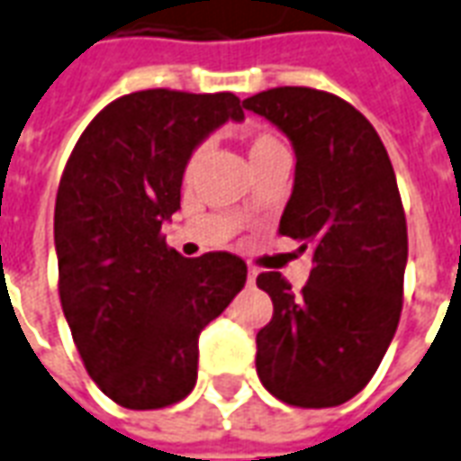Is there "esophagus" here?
<instances>
[{"label": "esophagus", "mask_w": 461, "mask_h": 461, "mask_svg": "<svg viewBox=\"0 0 461 461\" xmlns=\"http://www.w3.org/2000/svg\"><path fill=\"white\" fill-rule=\"evenodd\" d=\"M254 283H257V271H254V268H249L247 285H254Z\"/></svg>", "instance_id": "obj_1"}]
</instances>
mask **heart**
<instances>
[{
	"label": "heart",
	"mask_w": 461,
	"mask_h": 461,
	"mask_svg": "<svg viewBox=\"0 0 461 461\" xmlns=\"http://www.w3.org/2000/svg\"><path fill=\"white\" fill-rule=\"evenodd\" d=\"M285 146L274 131H251L247 136V156L251 166H257L261 161L276 158V156H285ZM203 158V151H195L187 161V176H193V170L197 168V163Z\"/></svg>",
	"instance_id": "heart-1"
}]
</instances>
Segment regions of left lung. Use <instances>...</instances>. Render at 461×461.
Here are the masks:
<instances>
[{
  "label": "left lung",
  "mask_w": 461,
  "mask_h": 461,
  "mask_svg": "<svg viewBox=\"0 0 461 461\" xmlns=\"http://www.w3.org/2000/svg\"><path fill=\"white\" fill-rule=\"evenodd\" d=\"M244 109L293 144L278 234L312 254L300 295L276 271L257 278L274 300L257 335L258 378L288 405H342L376 374L403 308L408 230L393 166L369 119L330 92L276 87Z\"/></svg>",
  "instance_id": "obj_1"
}]
</instances>
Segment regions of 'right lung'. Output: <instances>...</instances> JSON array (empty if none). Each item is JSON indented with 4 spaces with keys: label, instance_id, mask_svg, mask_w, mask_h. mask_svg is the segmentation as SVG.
Wrapping results in <instances>:
<instances>
[{
    "label": "right lung",
    "instance_id": "right-lung-1",
    "mask_svg": "<svg viewBox=\"0 0 461 461\" xmlns=\"http://www.w3.org/2000/svg\"><path fill=\"white\" fill-rule=\"evenodd\" d=\"M241 107L231 92H131L68 158L53 217L60 305L87 374L124 408H166L195 388L200 332L247 283L240 257L185 258L161 237L190 156Z\"/></svg>",
    "mask_w": 461,
    "mask_h": 461
}]
</instances>
